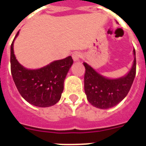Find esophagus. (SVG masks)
<instances>
[{"label": "esophagus", "instance_id": "obj_1", "mask_svg": "<svg viewBox=\"0 0 146 146\" xmlns=\"http://www.w3.org/2000/svg\"><path fill=\"white\" fill-rule=\"evenodd\" d=\"M72 58H73V61H79V59L81 58V53L80 52H74L73 54H72Z\"/></svg>", "mask_w": 146, "mask_h": 146}]
</instances>
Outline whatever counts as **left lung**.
Returning a JSON list of instances; mask_svg holds the SVG:
<instances>
[{"label":"left lung","mask_w":146,"mask_h":146,"mask_svg":"<svg viewBox=\"0 0 146 146\" xmlns=\"http://www.w3.org/2000/svg\"><path fill=\"white\" fill-rule=\"evenodd\" d=\"M130 70L125 76L108 78L101 75L87 62L84 74V90L90 103L95 108L108 109L117 105L127 96L133 84L136 73L135 50Z\"/></svg>","instance_id":"1"}]
</instances>
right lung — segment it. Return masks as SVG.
<instances>
[{
    "label": "right lung",
    "instance_id": "obj_1",
    "mask_svg": "<svg viewBox=\"0 0 146 146\" xmlns=\"http://www.w3.org/2000/svg\"><path fill=\"white\" fill-rule=\"evenodd\" d=\"M11 46V70L17 89L25 100L39 108L51 107L60 100L66 76L73 63L71 56L55 60L38 69H28L19 63Z\"/></svg>",
    "mask_w": 146,
    "mask_h": 146
}]
</instances>
